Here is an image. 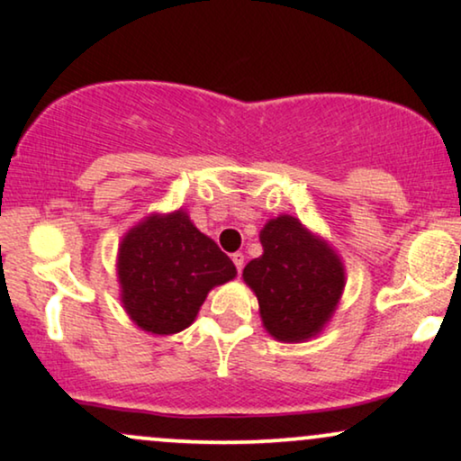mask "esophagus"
I'll return each instance as SVG.
<instances>
[{"label":"esophagus","instance_id":"obj_1","mask_svg":"<svg viewBox=\"0 0 461 461\" xmlns=\"http://www.w3.org/2000/svg\"><path fill=\"white\" fill-rule=\"evenodd\" d=\"M231 261H234L236 270H238V274H240L242 267H244V255L242 253H234V255H231Z\"/></svg>","mask_w":461,"mask_h":461}]
</instances>
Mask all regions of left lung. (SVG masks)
<instances>
[{"mask_svg":"<svg viewBox=\"0 0 461 461\" xmlns=\"http://www.w3.org/2000/svg\"><path fill=\"white\" fill-rule=\"evenodd\" d=\"M259 240L264 253L249 261L242 276L258 295L261 321L276 340H306L321 331L340 300V259L287 214L267 221Z\"/></svg>","mask_w":461,"mask_h":461,"instance_id":"8db88e82","label":"left lung"}]
</instances>
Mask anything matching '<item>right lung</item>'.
Instances as JSON below:
<instances>
[{
	"mask_svg": "<svg viewBox=\"0 0 461 461\" xmlns=\"http://www.w3.org/2000/svg\"><path fill=\"white\" fill-rule=\"evenodd\" d=\"M234 276L231 259L183 211L142 221L119 249L121 300L133 321L153 334L189 328L208 291Z\"/></svg>",
	"mask_w": 461,
	"mask_h": 461,
	"instance_id": "add662e5",
	"label": "right lung"
}]
</instances>
